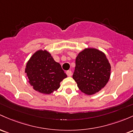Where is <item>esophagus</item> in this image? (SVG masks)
<instances>
[{
	"label": "esophagus",
	"mask_w": 133,
	"mask_h": 133,
	"mask_svg": "<svg viewBox=\"0 0 133 133\" xmlns=\"http://www.w3.org/2000/svg\"><path fill=\"white\" fill-rule=\"evenodd\" d=\"M66 74H67V75H68V76H69V77H71V76H72V72H71V71H67Z\"/></svg>",
	"instance_id": "esophagus-1"
}]
</instances>
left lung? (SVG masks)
<instances>
[{"mask_svg":"<svg viewBox=\"0 0 133 133\" xmlns=\"http://www.w3.org/2000/svg\"><path fill=\"white\" fill-rule=\"evenodd\" d=\"M111 74V65L104 52L86 48L76 59L72 78L82 93L88 95L95 94L105 87Z\"/></svg>","mask_w":133,"mask_h":133,"instance_id":"1","label":"left lung"}]
</instances>
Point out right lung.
<instances>
[{"label": "right lung", "mask_w": 133, "mask_h": 133, "mask_svg": "<svg viewBox=\"0 0 133 133\" xmlns=\"http://www.w3.org/2000/svg\"><path fill=\"white\" fill-rule=\"evenodd\" d=\"M24 72L33 88L45 95L57 91L60 83L67 78L61 64L55 62L50 52L44 49L37 50L31 55Z\"/></svg>", "instance_id": "add662e5"}]
</instances>
